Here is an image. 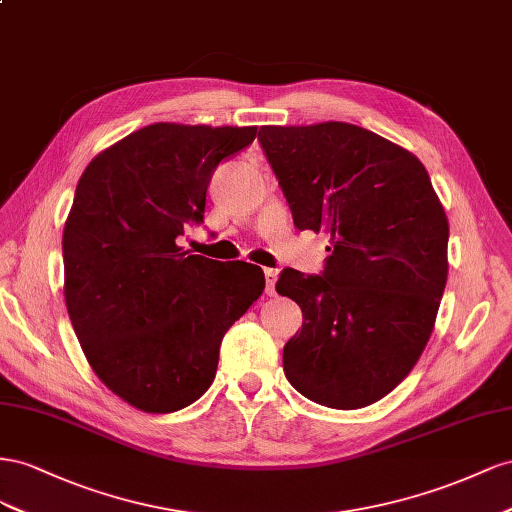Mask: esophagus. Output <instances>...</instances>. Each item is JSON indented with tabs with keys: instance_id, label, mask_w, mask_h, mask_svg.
<instances>
[{
	"instance_id": "esophagus-1",
	"label": "esophagus",
	"mask_w": 512,
	"mask_h": 512,
	"mask_svg": "<svg viewBox=\"0 0 512 512\" xmlns=\"http://www.w3.org/2000/svg\"><path fill=\"white\" fill-rule=\"evenodd\" d=\"M264 274H266V291H268V296H274L276 294L274 285H276V279H279V272L272 270V268H266Z\"/></svg>"
}]
</instances>
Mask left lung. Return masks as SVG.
<instances>
[{
	"label": "left lung",
	"mask_w": 512,
	"mask_h": 512,
	"mask_svg": "<svg viewBox=\"0 0 512 512\" xmlns=\"http://www.w3.org/2000/svg\"><path fill=\"white\" fill-rule=\"evenodd\" d=\"M259 143L294 225L330 233L321 274L285 268L302 309L283 349L289 384L334 410L397 388L425 349L448 276V221L427 169L399 145L345 122L261 126Z\"/></svg>",
	"instance_id": "1"
}]
</instances>
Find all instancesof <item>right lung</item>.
<instances>
[{
  "label": "right lung",
  "instance_id": "right-lung-1",
  "mask_svg": "<svg viewBox=\"0 0 512 512\" xmlns=\"http://www.w3.org/2000/svg\"><path fill=\"white\" fill-rule=\"evenodd\" d=\"M255 135L150 124L77 184L62 240L68 315L100 382L143 412H178L212 386L225 332L266 287L259 266L178 246L203 223L216 167Z\"/></svg>",
  "mask_w": 512,
  "mask_h": 512
}]
</instances>
